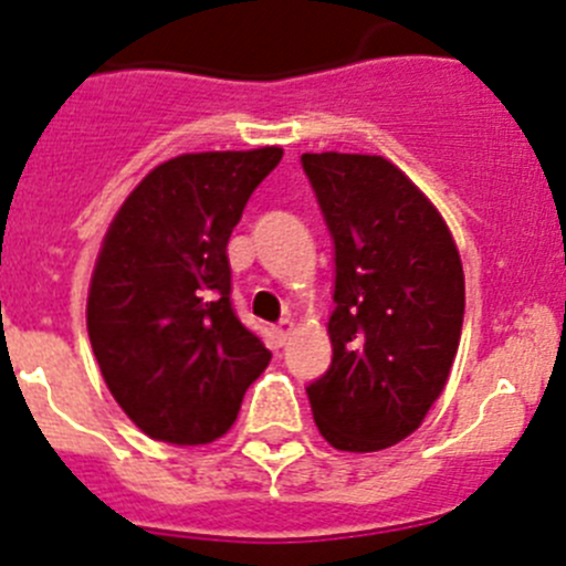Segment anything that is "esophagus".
<instances>
[{"mask_svg":"<svg viewBox=\"0 0 566 566\" xmlns=\"http://www.w3.org/2000/svg\"><path fill=\"white\" fill-rule=\"evenodd\" d=\"M273 333H276L279 346H284V344H287L290 333H293V321H290V318H282V321H279V324H276V329H273Z\"/></svg>","mask_w":566,"mask_h":566,"instance_id":"obj_1","label":"esophagus"}]
</instances>
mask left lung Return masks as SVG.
Returning <instances> with one entry per match:
<instances>
[{
    "label": "left lung",
    "instance_id": "obj_1",
    "mask_svg": "<svg viewBox=\"0 0 566 566\" xmlns=\"http://www.w3.org/2000/svg\"><path fill=\"white\" fill-rule=\"evenodd\" d=\"M335 245L333 364L307 386L321 437L380 451L420 429L460 346L465 276L429 197L378 155H302Z\"/></svg>",
    "mask_w": 566,
    "mask_h": 566
}]
</instances>
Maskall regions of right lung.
Returning a JSON list of instances; mask_svg holds the SVG:
<instances>
[{
    "mask_svg": "<svg viewBox=\"0 0 566 566\" xmlns=\"http://www.w3.org/2000/svg\"><path fill=\"white\" fill-rule=\"evenodd\" d=\"M284 151H200L160 163L115 213L95 262L86 329L137 429L206 446L233 426L271 364L231 302L228 239Z\"/></svg>",
    "mask_w": 566,
    "mask_h": 566,
    "instance_id": "obj_1",
    "label": "right lung"
}]
</instances>
